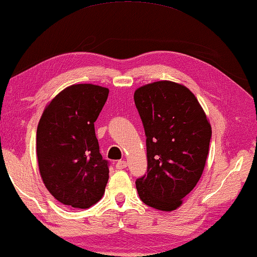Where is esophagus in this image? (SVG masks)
I'll return each instance as SVG.
<instances>
[{"label": "esophagus", "instance_id": "esophagus-1", "mask_svg": "<svg viewBox=\"0 0 257 257\" xmlns=\"http://www.w3.org/2000/svg\"><path fill=\"white\" fill-rule=\"evenodd\" d=\"M126 167H127V163L124 160H119L118 163L115 164V168H117V170H124Z\"/></svg>", "mask_w": 257, "mask_h": 257}]
</instances>
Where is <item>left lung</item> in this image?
<instances>
[{
  "label": "left lung",
  "mask_w": 257,
  "mask_h": 257,
  "mask_svg": "<svg viewBox=\"0 0 257 257\" xmlns=\"http://www.w3.org/2000/svg\"><path fill=\"white\" fill-rule=\"evenodd\" d=\"M135 103L146 136L147 172L136 186L144 203L171 212L201 178L212 127L194 94L160 80L136 90Z\"/></svg>",
  "instance_id": "1"
}]
</instances>
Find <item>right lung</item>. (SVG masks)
Instances as JSON below:
<instances>
[{"instance_id":"add662e5","label":"right lung","mask_w":257,"mask_h":257,"mask_svg":"<svg viewBox=\"0 0 257 257\" xmlns=\"http://www.w3.org/2000/svg\"><path fill=\"white\" fill-rule=\"evenodd\" d=\"M108 89L75 84L59 92L38 122L36 152L48 191L63 205L89 208L103 196L108 161L99 152L94 121Z\"/></svg>"}]
</instances>
